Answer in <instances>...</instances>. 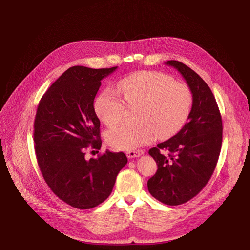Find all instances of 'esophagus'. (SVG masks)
Returning a JSON list of instances; mask_svg holds the SVG:
<instances>
[{"mask_svg": "<svg viewBox=\"0 0 250 250\" xmlns=\"http://www.w3.org/2000/svg\"><path fill=\"white\" fill-rule=\"evenodd\" d=\"M141 155H142V153L140 151H128V152H126V156L128 157L129 159L136 158V157H140Z\"/></svg>", "mask_w": 250, "mask_h": 250, "instance_id": "obj_1", "label": "esophagus"}]
</instances>
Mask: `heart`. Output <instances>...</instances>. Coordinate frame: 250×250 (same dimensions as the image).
Here are the masks:
<instances>
[{"instance_id":"b5f03b06","label":"heart","mask_w":250,"mask_h":250,"mask_svg":"<svg viewBox=\"0 0 250 250\" xmlns=\"http://www.w3.org/2000/svg\"><path fill=\"white\" fill-rule=\"evenodd\" d=\"M128 105H140L136 125L122 124L105 134L108 145L115 150L132 151L153 142L158 135L166 139L175 135L188 121L192 95L185 84L175 83L169 75L143 71L128 75L117 83ZM125 103L116 92L105 89L94 102L100 120L108 125L122 120Z\"/></svg>"}]
</instances>
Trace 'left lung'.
Here are the masks:
<instances>
[{
	"mask_svg": "<svg viewBox=\"0 0 250 250\" xmlns=\"http://www.w3.org/2000/svg\"><path fill=\"white\" fill-rule=\"evenodd\" d=\"M165 63L185 78L192 94V106L185 126L149 150L158 169L148 180V189L159 202L178 206L194 198L211 178L221 152L223 125L213 92L203 79L178 61Z\"/></svg>",
	"mask_w": 250,
	"mask_h": 250,
	"instance_id": "8db88e82",
	"label": "left lung"
}]
</instances>
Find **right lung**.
I'll use <instances>...</instances> for the list:
<instances>
[{"label": "right lung", "instance_id": "add662e5", "mask_svg": "<svg viewBox=\"0 0 250 250\" xmlns=\"http://www.w3.org/2000/svg\"><path fill=\"white\" fill-rule=\"evenodd\" d=\"M116 69L75 65L38 103L33 140L39 169L52 192L77 208H92L106 200L127 163L123 152L109 150L97 158H85L86 149L101 148L100 121L93 103L102 79Z\"/></svg>", "mask_w": 250, "mask_h": 250}]
</instances>
